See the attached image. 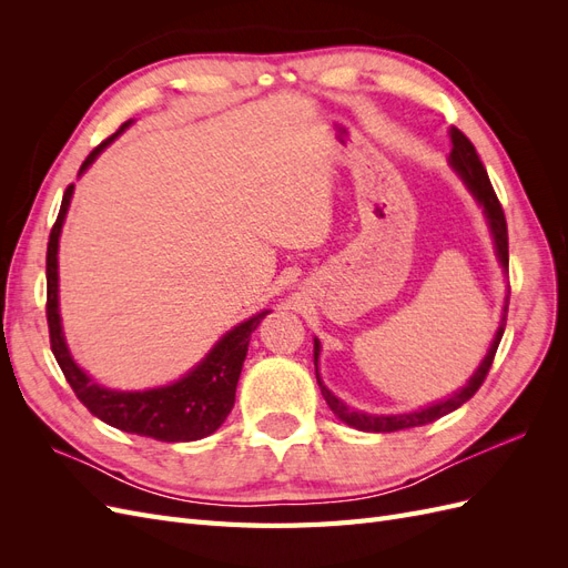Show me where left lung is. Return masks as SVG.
I'll return each mask as SVG.
<instances>
[{
    "mask_svg": "<svg viewBox=\"0 0 568 568\" xmlns=\"http://www.w3.org/2000/svg\"><path fill=\"white\" fill-rule=\"evenodd\" d=\"M450 140H453L450 165L455 168V173L462 178V182L467 184V189L471 192V196L478 201L480 209H484L486 220H488V227H490V234H493V242H495L497 261H500V265L507 270L509 267V242H507V220H505L503 205H500V201H497L495 189H493V184L488 180L486 168H484V163H480L474 144L467 140V134L459 132L457 128H453L450 130ZM507 307H509V296L505 298L500 326H497L495 338H493L490 348H488V353L484 357V363L478 365V369L474 372V376L467 382V386L459 388L455 395H450L448 400H440V403H434V405L415 409V412H403V415H367V412H359V409L348 407L346 403H341L336 395L322 384L320 374H317V384H320V390L324 395L326 405L332 407V412L343 424L357 428V432H372V434L403 432V428L424 426V424H432V422L445 417V415H448V412H453V409H457V407H462L464 403H467L471 395L480 388V384L486 382V376H488L490 365H493L495 351H497V346H500L503 334H505ZM317 357H320V341L315 338V369H317Z\"/></svg>",
    "mask_w": 568,
    "mask_h": 568,
    "instance_id": "8db88e82",
    "label": "left lung"
}]
</instances>
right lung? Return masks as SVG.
<instances>
[{
    "label": "right lung",
    "instance_id": "add662e5",
    "mask_svg": "<svg viewBox=\"0 0 568 568\" xmlns=\"http://www.w3.org/2000/svg\"><path fill=\"white\" fill-rule=\"evenodd\" d=\"M132 120L118 128L115 134L101 142L84 163L80 165V175L88 170L104 146H109L115 136L123 132ZM73 184H68L61 201L59 217L51 227L49 244H47V324H49V343L57 363L71 384L78 400L88 407L94 417L106 422L113 428H120L125 434H136L146 438H156L163 443H186L211 436L222 426L234 407V393L242 374L244 359L248 353V341L255 332V326L270 313L263 311L251 320L234 326L232 332L222 336L211 353L201 363L184 374L180 382L149 388V390H111L94 384L84 374L71 351L65 346L63 326L59 315V236L63 220L71 205Z\"/></svg>",
    "mask_w": 568,
    "mask_h": 568
}]
</instances>
